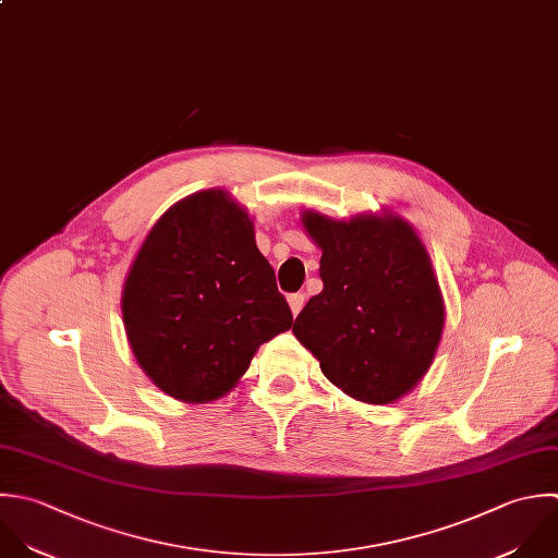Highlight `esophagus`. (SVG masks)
<instances>
[{"label": "esophagus", "mask_w": 558, "mask_h": 558, "mask_svg": "<svg viewBox=\"0 0 558 558\" xmlns=\"http://www.w3.org/2000/svg\"><path fill=\"white\" fill-rule=\"evenodd\" d=\"M304 302H306L304 293H291V295H289V306H291V313H293V317H298V315H300V311H302Z\"/></svg>", "instance_id": "34e87169"}]
</instances>
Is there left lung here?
Here are the masks:
<instances>
[{
  "label": "left lung",
  "instance_id": "8db88e82",
  "mask_svg": "<svg viewBox=\"0 0 558 558\" xmlns=\"http://www.w3.org/2000/svg\"><path fill=\"white\" fill-rule=\"evenodd\" d=\"M302 223L322 250L324 289L298 315L295 339L343 393L393 404L433 365L446 322L422 239L389 213L337 221L304 210Z\"/></svg>",
  "mask_w": 558,
  "mask_h": 558
}]
</instances>
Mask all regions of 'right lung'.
<instances>
[{"label": "right lung", "mask_w": 558, "mask_h": 558, "mask_svg": "<svg viewBox=\"0 0 558 558\" xmlns=\"http://www.w3.org/2000/svg\"><path fill=\"white\" fill-rule=\"evenodd\" d=\"M121 313L141 369L189 404L226 396L256 350L293 324L250 215L221 189L175 202L154 223L123 282Z\"/></svg>", "instance_id": "obj_1"}]
</instances>
